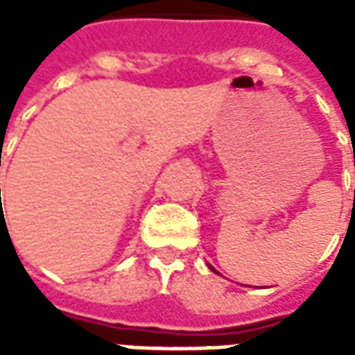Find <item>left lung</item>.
I'll return each instance as SVG.
<instances>
[{"label":"left lung","instance_id":"1","mask_svg":"<svg viewBox=\"0 0 355 355\" xmlns=\"http://www.w3.org/2000/svg\"><path fill=\"white\" fill-rule=\"evenodd\" d=\"M207 266H209V270H213V272H215V274H218V272H216V270H215V268H213V266H211V264H207Z\"/></svg>","mask_w":355,"mask_h":355}]
</instances>
